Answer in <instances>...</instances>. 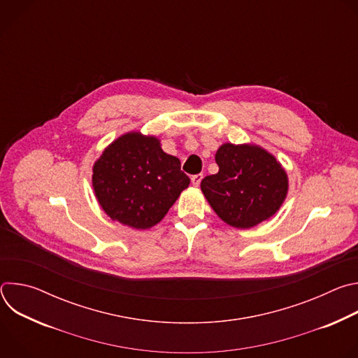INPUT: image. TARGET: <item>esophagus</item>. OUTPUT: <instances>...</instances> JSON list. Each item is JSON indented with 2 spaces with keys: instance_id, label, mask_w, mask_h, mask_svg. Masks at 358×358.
<instances>
[{
  "instance_id": "1",
  "label": "esophagus",
  "mask_w": 358,
  "mask_h": 358,
  "mask_svg": "<svg viewBox=\"0 0 358 358\" xmlns=\"http://www.w3.org/2000/svg\"><path fill=\"white\" fill-rule=\"evenodd\" d=\"M201 180H202V174H195L191 177V182L194 187H198L201 184Z\"/></svg>"
}]
</instances>
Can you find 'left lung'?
Segmentation results:
<instances>
[{
	"label": "left lung",
	"instance_id": "left-lung-1",
	"mask_svg": "<svg viewBox=\"0 0 358 358\" xmlns=\"http://www.w3.org/2000/svg\"><path fill=\"white\" fill-rule=\"evenodd\" d=\"M215 162L220 171L201 181V191L224 222L248 229L276 214L289 182L271 152L255 144L225 143Z\"/></svg>",
	"mask_w": 358,
	"mask_h": 358
}]
</instances>
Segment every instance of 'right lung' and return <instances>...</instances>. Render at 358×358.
Returning a JSON list of instances; mask_svg holds the SVG:
<instances>
[{
  "instance_id": "add662e5",
  "label": "right lung",
  "mask_w": 358,
  "mask_h": 358,
  "mask_svg": "<svg viewBox=\"0 0 358 358\" xmlns=\"http://www.w3.org/2000/svg\"><path fill=\"white\" fill-rule=\"evenodd\" d=\"M92 184L100 207L113 221L148 229L166 217L189 178L157 137L130 131L101 152Z\"/></svg>"
}]
</instances>
